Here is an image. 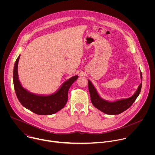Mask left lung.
I'll return each mask as SVG.
<instances>
[{
	"mask_svg": "<svg viewBox=\"0 0 155 155\" xmlns=\"http://www.w3.org/2000/svg\"><path fill=\"white\" fill-rule=\"evenodd\" d=\"M140 78L142 80L141 72ZM142 83V82L140 84L133 96L127 99H120L114 102H109L101 98L98 94L96 88L89 80H88V89H89L91 102L96 108L108 115H118L129 108L134 102L140 93Z\"/></svg>",
	"mask_w": 155,
	"mask_h": 155,
	"instance_id": "obj_1",
	"label": "left lung"
}]
</instances>
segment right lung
Masks as SVG:
<instances>
[{"mask_svg": "<svg viewBox=\"0 0 155 155\" xmlns=\"http://www.w3.org/2000/svg\"><path fill=\"white\" fill-rule=\"evenodd\" d=\"M19 57L20 55L15 64L13 79L15 93L20 103L31 112L40 115H52L64 108L68 102L69 88L78 78V75L65 81L55 93L48 96L35 94L25 89L19 82L18 74Z\"/></svg>", "mask_w": 155, "mask_h": 155, "instance_id": "obj_1", "label": "right lung"}]
</instances>
